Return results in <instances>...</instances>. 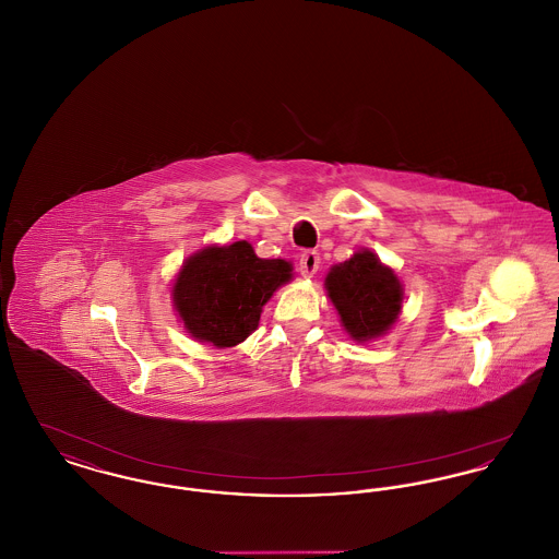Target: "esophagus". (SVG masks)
<instances>
[{"label":"esophagus","instance_id":"1","mask_svg":"<svg viewBox=\"0 0 559 559\" xmlns=\"http://www.w3.org/2000/svg\"><path fill=\"white\" fill-rule=\"evenodd\" d=\"M320 266V253L319 251H314V249H308V251H304L301 253V258H299V272H301V276H314L317 274V270Z\"/></svg>","mask_w":559,"mask_h":559}]
</instances>
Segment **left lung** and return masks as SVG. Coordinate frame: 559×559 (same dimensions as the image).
<instances>
[{
    "instance_id": "8db88e82",
    "label": "left lung",
    "mask_w": 559,
    "mask_h": 559,
    "mask_svg": "<svg viewBox=\"0 0 559 559\" xmlns=\"http://www.w3.org/2000/svg\"><path fill=\"white\" fill-rule=\"evenodd\" d=\"M326 292L335 304L347 333L367 342L388 331L402 308V287L396 274L372 253H356L326 274Z\"/></svg>"
}]
</instances>
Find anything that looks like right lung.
Instances as JSON below:
<instances>
[{
  "label": "right lung",
  "instance_id": "right-lung-1",
  "mask_svg": "<svg viewBox=\"0 0 559 559\" xmlns=\"http://www.w3.org/2000/svg\"><path fill=\"white\" fill-rule=\"evenodd\" d=\"M289 278V262L262 260L239 240L192 255L178 274L174 301L192 337L233 347L258 329L264 304Z\"/></svg>",
  "mask_w": 559,
  "mask_h": 559
}]
</instances>
